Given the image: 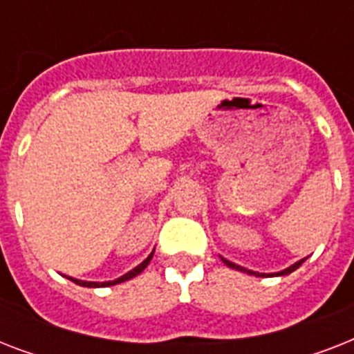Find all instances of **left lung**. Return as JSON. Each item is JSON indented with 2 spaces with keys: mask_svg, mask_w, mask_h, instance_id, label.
<instances>
[{
  "mask_svg": "<svg viewBox=\"0 0 354 354\" xmlns=\"http://www.w3.org/2000/svg\"><path fill=\"white\" fill-rule=\"evenodd\" d=\"M221 259H222V263L226 264V266H230V268H233V270H239V272H244V274H250V275H257V277H264V275H288V274H292V272H294V270H297V268H299V266H301V263H303V261H305V259H301V261H297V263H294V264H292V266H288V268L281 270V272H275V274H259V272H253V270H248V268H244V266H241V264H235V263H232V261H227V259H224V257H221Z\"/></svg>",
  "mask_w": 354,
  "mask_h": 354,
  "instance_id": "1",
  "label": "left lung"
}]
</instances>
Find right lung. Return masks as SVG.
<instances>
[{
  "label": "right lung",
  "mask_w": 354,
  "mask_h": 354,
  "mask_svg": "<svg viewBox=\"0 0 354 354\" xmlns=\"http://www.w3.org/2000/svg\"><path fill=\"white\" fill-rule=\"evenodd\" d=\"M152 255H154V252L150 253L149 257L145 259V261L141 264H138L136 268H132V270H130V272H127V274L121 275V277H118V279H113V281H102V283H97V281H80V279H75V277H68V279L73 281V283H77V285H80V286H88V288H99V286L119 285V283H124V281L132 279V277H136V275L141 274V272H143V270L147 268V264L150 263V259H152Z\"/></svg>",
  "instance_id": "right-lung-1"
}]
</instances>
